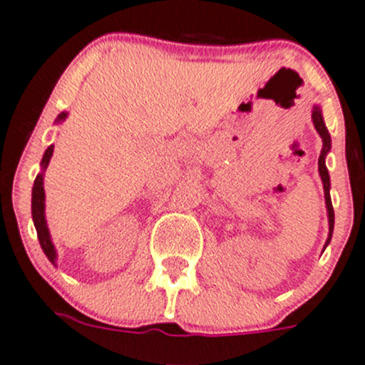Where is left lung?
Listing matches in <instances>:
<instances>
[{
    "instance_id": "8db88e82",
    "label": "left lung",
    "mask_w": 365,
    "mask_h": 365,
    "mask_svg": "<svg viewBox=\"0 0 365 365\" xmlns=\"http://www.w3.org/2000/svg\"><path fill=\"white\" fill-rule=\"evenodd\" d=\"M312 123H314L316 130L318 134L322 135L323 139V148L322 153H319L318 159V169H319V176H322L323 182V190H325V203H327V212H329V238H327V245L330 244V238H332L334 233V206H332V200H330V176H329V169L325 165V157L327 153L330 152V146H332V141H330V134L327 130V125L323 121V114H322V108L319 106H314L312 108Z\"/></svg>"
}]
</instances>
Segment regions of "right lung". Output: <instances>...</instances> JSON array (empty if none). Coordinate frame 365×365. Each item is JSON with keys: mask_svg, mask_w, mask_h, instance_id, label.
Returning a JSON list of instances; mask_svg holds the SVG:
<instances>
[{"mask_svg": "<svg viewBox=\"0 0 365 365\" xmlns=\"http://www.w3.org/2000/svg\"><path fill=\"white\" fill-rule=\"evenodd\" d=\"M65 118H67V113L58 114L56 123L63 121ZM53 150L54 146L51 145L49 148L46 150V153H43L42 162H40V165H42V173L36 175L35 183H33L31 215H33V224H35L36 227V237H38L40 247H42V251L46 252V256L49 257L51 263H56V249H54L53 242H51L49 227H47V222H46V192H43V171H46L47 165H49L51 157H53Z\"/></svg>", "mask_w": 365, "mask_h": 365, "instance_id": "1", "label": "right lung"}]
</instances>
